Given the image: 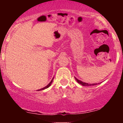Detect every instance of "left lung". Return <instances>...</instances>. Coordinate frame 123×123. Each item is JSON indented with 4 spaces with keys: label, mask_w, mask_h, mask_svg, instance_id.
<instances>
[{
    "label": "left lung",
    "mask_w": 123,
    "mask_h": 123,
    "mask_svg": "<svg viewBox=\"0 0 123 123\" xmlns=\"http://www.w3.org/2000/svg\"><path fill=\"white\" fill-rule=\"evenodd\" d=\"M75 79H76V81H77V83H79V84H81V85H82L83 86H91L97 85V84H95H95H88V83H86L83 82V81H80V80H78V79H76V77H75Z\"/></svg>",
    "instance_id": "left-lung-1"
}]
</instances>
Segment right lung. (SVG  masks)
<instances>
[{
	"instance_id": "1",
	"label": "right lung",
	"mask_w": 123,
	"mask_h": 123,
	"mask_svg": "<svg viewBox=\"0 0 123 123\" xmlns=\"http://www.w3.org/2000/svg\"><path fill=\"white\" fill-rule=\"evenodd\" d=\"M53 79H54V78H53ZM53 79L51 80V81H50V83H49V84H48V85H47V86H46V87H44V88H43L40 89V90H38V91H40V90H44V89H46V88H49V87H50V86H51V84L52 82H53Z\"/></svg>"
}]
</instances>
